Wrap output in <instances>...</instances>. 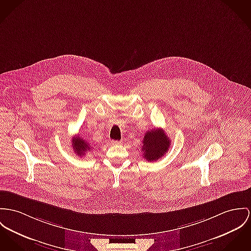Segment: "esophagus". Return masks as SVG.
I'll list each match as a JSON object with an SVG mask.
<instances>
[{"instance_id":"34e87169","label":"esophagus","mask_w":251,"mask_h":251,"mask_svg":"<svg viewBox=\"0 0 251 251\" xmlns=\"http://www.w3.org/2000/svg\"><path fill=\"white\" fill-rule=\"evenodd\" d=\"M113 145H120L121 144V141H118V140H112L111 142Z\"/></svg>"}]
</instances>
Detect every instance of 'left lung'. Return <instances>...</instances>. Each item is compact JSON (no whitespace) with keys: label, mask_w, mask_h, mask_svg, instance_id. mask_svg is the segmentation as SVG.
Returning <instances> with one entry per match:
<instances>
[{"label":"left lung","mask_w":251,"mask_h":251,"mask_svg":"<svg viewBox=\"0 0 251 251\" xmlns=\"http://www.w3.org/2000/svg\"><path fill=\"white\" fill-rule=\"evenodd\" d=\"M170 141L169 137L161 129H153L146 132L141 147L143 157L148 161H155L161 158L169 150Z\"/></svg>","instance_id":"obj_1"}]
</instances>
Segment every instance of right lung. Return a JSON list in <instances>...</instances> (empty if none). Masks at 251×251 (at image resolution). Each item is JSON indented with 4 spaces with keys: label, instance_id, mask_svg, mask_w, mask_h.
<instances>
[{
    "label": "right lung",
    "instance_id": "obj_1",
    "mask_svg": "<svg viewBox=\"0 0 251 251\" xmlns=\"http://www.w3.org/2000/svg\"><path fill=\"white\" fill-rule=\"evenodd\" d=\"M72 141H73L72 145H73L74 151L79 156H83L84 154H86V152H88L92 149V146L85 139L81 138L79 135L76 137H74Z\"/></svg>",
    "mask_w": 251,
    "mask_h": 251
}]
</instances>
